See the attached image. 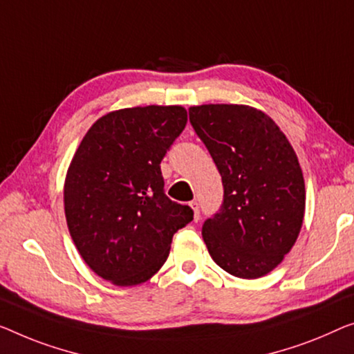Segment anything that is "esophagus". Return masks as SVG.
Returning <instances> with one entry per match:
<instances>
[{"mask_svg": "<svg viewBox=\"0 0 354 354\" xmlns=\"http://www.w3.org/2000/svg\"><path fill=\"white\" fill-rule=\"evenodd\" d=\"M189 205H191V208L194 209V219L198 221V219H200V207H198V202H197V200H192V202L189 203Z\"/></svg>", "mask_w": 354, "mask_h": 354, "instance_id": "1", "label": "esophagus"}]
</instances>
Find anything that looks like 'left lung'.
<instances>
[{"label":"left lung","mask_w":354,"mask_h":354,"mask_svg":"<svg viewBox=\"0 0 354 354\" xmlns=\"http://www.w3.org/2000/svg\"><path fill=\"white\" fill-rule=\"evenodd\" d=\"M189 120L224 186L223 205L202 227L209 256L234 277L267 275L304 221L305 184L292 146L267 114L245 104L192 106Z\"/></svg>","instance_id":"left-lung-1"}]
</instances>
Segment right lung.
Listing matches in <instances>:
<instances>
[{
  "instance_id": "add662e5",
  "label": "right lung",
  "mask_w": 354,
  "mask_h": 354,
  "mask_svg": "<svg viewBox=\"0 0 354 354\" xmlns=\"http://www.w3.org/2000/svg\"><path fill=\"white\" fill-rule=\"evenodd\" d=\"M183 106H136L100 118L68 168L65 216L79 254L115 286L145 283L165 263L194 211L163 191L160 162L184 127Z\"/></svg>"
}]
</instances>
